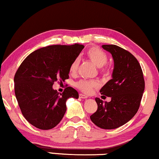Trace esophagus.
I'll return each instance as SVG.
<instances>
[{
    "label": "esophagus",
    "instance_id": "esophagus-1",
    "mask_svg": "<svg viewBox=\"0 0 159 159\" xmlns=\"http://www.w3.org/2000/svg\"><path fill=\"white\" fill-rule=\"evenodd\" d=\"M79 98H82V99H86V98H88V96H86L84 94H79Z\"/></svg>",
    "mask_w": 159,
    "mask_h": 159
}]
</instances>
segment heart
Returning <instances> with one entry per match:
<instances>
[{"mask_svg": "<svg viewBox=\"0 0 159 159\" xmlns=\"http://www.w3.org/2000/svg\"><path fill=\"white\" fill-rule=\"evenodd\" d=\"M86 56L96 67H100V73L104 76L108 75V69L106 67H103V66L108 61V56L105 52L97 47H92L86 51ZM78 65H79V60L75 59L70 66V73L71 74H75L77 73ZM75 85L78 89L87 94L91 93L94 89L99 87V84L97 81H89V80H80L79 81L76 82Z\"/></svg>", "mask_w": 159, "mask_h": 159, "instance_id": "1", "label": "heart"}]
</instances>
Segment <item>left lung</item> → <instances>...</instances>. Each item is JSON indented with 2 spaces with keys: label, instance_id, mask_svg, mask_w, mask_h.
<instances>
[{
  "label": "left lung",
  "instance_id": "8db88e82",
  "mask_svg": "<svg viewBox=\"0 0 159 159\" xmlns=\"http://www.w3.org/2000/svg\"><path fill=\"white\" fill-rule=\"evenodd\" d=\"M102 48L111 54L114 70L112 79L100 92L111 100L103 103L96 98L98 110L90 119L100 128L114 129L128 122L138 111L144 90V80L141 66L130 52L115 45H103Z\"/></svg>",
  "mask_w": 159,
  "mask_h": 159
}]
</instances>
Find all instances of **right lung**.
Here are the masks:
<instances>
[{"instance_id":"right-lung-1","label":"right lung","mask_w":159,"mask_h":159,"mask_svg":"<svg viewBox=\"0 0 159 159\" xmlns=\"http://www.w3.org/2000/svg\"><path fill=\"white\" fill-rule=\"evenodd\" d=\"M84 46L51 45L32 52L16 72L15 92L26 120L34 127L49 130L65 115L68 98H78L75 89L68 86L62 94L54 90V82L69 78L70 66Z\"/></svg>"}]
</instances>
